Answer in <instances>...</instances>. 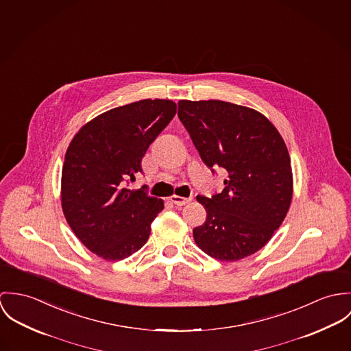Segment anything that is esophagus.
<instances>
[{"label": "esophagus", "instance_id": "1", "mask_svg": "<svg viewBox=\"0 0 351 351\" xmlns=\"http://www.w3.org/2000/svg\"><path fill=\"white\" fill-rule=\"evenodd\" d=\"M169 200L176 204V206H186L187 203L191 202V197H183V196H178V195H172L169 197Z\"/></svg>", "mask_w": 351, "mask_h": 351}]
</instances>
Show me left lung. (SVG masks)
Here are the masks:
<instances>
[{
	"instance_id": "1",
	"label": "left lung",
	"mask_w": 351,
	"mask_h": 351,
	"mask_svg": "<svg viewBox=\"0 0 351 351\" xmlns=\"http://www.w3.org/2000/svg\"><path fill=\"white\" fill-rule=\"evenodd\" d=\"M178 116L203 162L228 172L221 194L196 196L207 213L194 229L196 245L219 261L256 253L282 223L293 194L281 134L260 112L218 99H182Z\"/></svg>"
}]
</instances>
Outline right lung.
<instances>
[{
  "label": "right lung",
  "mask_w": 351,
  "mask_h": 351,
  "mask_svg": "<svg viewBox=\"0 0 351 351\" xmlns=\"http://www.w3.org/2000/svg\"><path fill=\"white\" fill-rule=\"evenodd\" d=\"M175 114L173 101L143 99L93 118L71 140L62 208L79 241L98 257L123 260L147 243L164 202L126 189V182L143 172L141 158Z\"/></svg>",
  "instance_id": "obj_1"
}]
</instances>
